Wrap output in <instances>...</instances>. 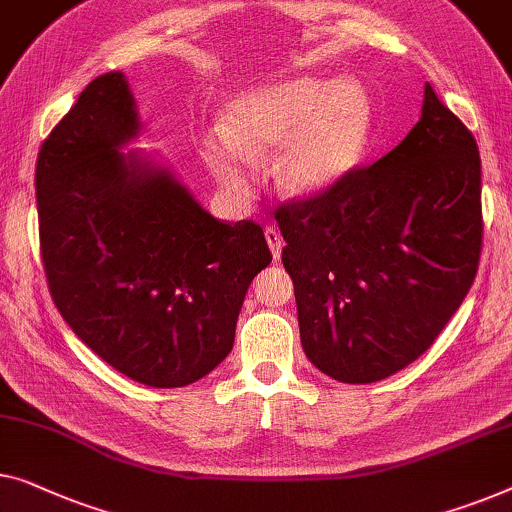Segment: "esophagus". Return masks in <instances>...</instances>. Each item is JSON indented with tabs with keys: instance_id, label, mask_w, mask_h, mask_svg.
Returning <instances> with one entry per match:
<instances>
[{
	"instance_id": "esophagus-1",
	"label": "esophagus",
	"mask_w": 512,
	"mask_h": 512,
	"mask_svg": "<svg viewBox=\"0 0 512 512\" xmlns=\"http://www.w3.org/2000/svg\"><path fill=\"white\" fill-rule=\"evenodd\" d=\"M265 240H268V244H270L272 258H274V261H279V258H281V247H284V240H281V235H279L277 228L265 226Z\"/></svg>"
}]
</instances>
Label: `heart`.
Segmentation results:
<instances>
[{"label": "heart", "mask_w": 512, "mask_h": 512, "mask_svg": "<svg viewBox=\"0 0 512 512\" xmlns=\"http://www.w3.org/2000/svg\"><path fill=\"white\" fill-rule=\"evenodd\" d=\"M372 131V108L355 83L295 78L256 87L235 99L224 133L203 143V159L226 187H249L251 161L272 159L277 189L316 198L360 164Z\"/></svg>", "instance_id": "heart-1"}]
</instances>
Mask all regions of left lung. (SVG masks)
Instances as JSON below:
<instances>
[{
  "mask_svg": "<svg viewBox=\"0 0 512 512\" xmlns=\"http://www.w3.org/2000/svg\"><path fill=\"white\" fill-rule=\"evenodd\" d=\"M274 219L311 365L342 383L388 379L434 344L476 279V138L425 85L420 120L395 150Z\"/></svg>",
  "mask_w": 512,
  "mask_h": 512,
  "instance_id": "obj_1",
  "label": "left lung"
}]
</instances>
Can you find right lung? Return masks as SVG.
<instances>
[{
  "label": "right lung",
  "mask_w": 512,
  "mask_h": 512,
  "mask_svg": "<svg viewBox=\"0 0 512 512\" xmlns=\"http://www.w3.org/2000/svg\"><path fill=\"white\" fill-rule=\"evenodd\" d=\"M122 71L94 78L36 159L41 258L59 314L129 379L182 388L231 353L272 254L254 221L214 219L140 133Z\"/></svg>",
  "instance_id": "add662e5"
}]
</instances>
